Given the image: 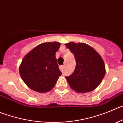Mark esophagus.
Here are the masks:
<instances>
[{
    "instance_id": "esophagus-1",
    "label": "esophagus",
    "mask_w": 123,
    "mask_h": 123,
    "mask_svg": "<svg viewBox=\"0 0 123 123\" xmlns=\"http://www.w3.org/2000/svg\"><path fill=\"white\" fill-rule=\"evenodd\" d=\"M59 69H60L61 71L64 70V65H61V66H59Z\"/></svg>"
}]
</instances>
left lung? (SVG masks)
<instances>
[{
  "mask_svg": "<svg viewBox=\"0 0 123 123\" xmlns=\"http://www.w3.org/2000/svg\"><path fill=\"white\" fill-rule=\"evenodd\" d=\"M65 46L74 55L76 59L74 72L65 77L70 87L79 93L93 90L99 86L105 74L103 59L92 47L84 43L71 42Z\"/></svg>",
  "mask_w": 123,
  "mask_h": 123,
  "instance_id": "left-lung-1",
  "label": "left lung"
}]
</instances>
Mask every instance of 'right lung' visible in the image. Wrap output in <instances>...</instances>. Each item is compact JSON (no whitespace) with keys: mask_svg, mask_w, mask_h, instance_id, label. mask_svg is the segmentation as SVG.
Masks as SVG:
<instances>
[{"mask_svg":"<svg viewBox=\"0 0 123 123\" xmlns=\"http://www.w3.org/2000/svg\"><path fill=\"white\" fill-rule=\"evenodd\" d=\"M60 45L57 42L42 43L23 58L19 73L24 82L31 90L45 93L54 87L62 74L55 56Z\"/></svg>","mask_w":123,"mask_h":123,"instance_id":"1","label":"right lung"}]
</instances>
